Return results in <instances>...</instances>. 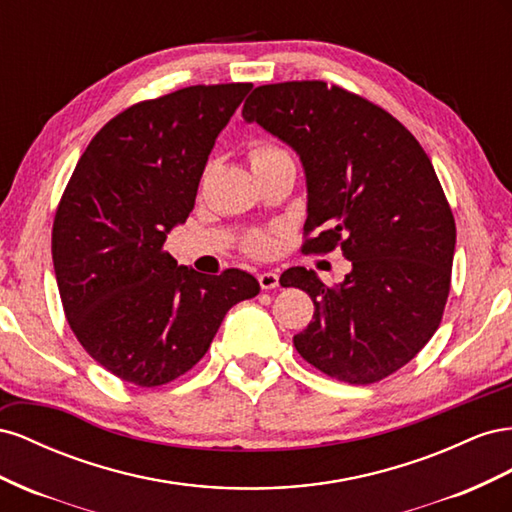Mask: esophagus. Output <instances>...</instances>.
<instances>
[{
  "label": "esophagus",
  "instance_id": "34e87169",
  "mask_svg": "<svg viewBox=\"0 0 512 512\" xmlns=\"http://www.w3.org/2000/svg\"><path fill=\"white\" fill-rule=\"evenodd\" d=\"M259 285H261V289L279 287V274H276V272H261L259 274Z\"/></svg>",
  "mask_w": 512,
  "mask_h": 512
}]
</instances>
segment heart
Masks as SVG:
<instances>
[{
    "label": "heart",
    "mask_w": 512,
    "mask_h": 512,
    "mask_svg": "<svg viewBox=\"0 0 512 512\" xmlns=\"http://www.w3.org/2000/svg\"><path fill=\"white\" fill-rule=\"evenodd\" d=\"M283 148H276L272 143H257L248 152V160H251V165H257L259 160H264L276 152H281ZM274 248V231L270 229H255V231H248L246 236L242 238V251L253 255V257H266L272 253Z\"/></svg>",
    "instance_id": "obj_1"
}]
</instances>
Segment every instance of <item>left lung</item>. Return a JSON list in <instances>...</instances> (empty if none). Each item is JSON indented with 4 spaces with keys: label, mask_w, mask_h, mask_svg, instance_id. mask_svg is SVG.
I'll use <instances>...</instances> for the list:
<instances>
[{
    "label": "left lung",
    "mask_w": 512,
    "mask_h": 512,
    "mask_svg": "<svg viewBox=\"0 0 512 512\" xmlns=\"http://www.w3.org/2000/svg\"><path fill=\"white\" fill-rule=\"evenodd\" d=\"M242 115L300 154L302 253L341 248L352 261L341 285L302 266L281 274L315 304L298 354L356 386L399 371L440 328L455 255V216L427 152L388 111L326 81L259 85Z\"/></svg>",
    "instance_id": "obj_1"
}]
</instances>
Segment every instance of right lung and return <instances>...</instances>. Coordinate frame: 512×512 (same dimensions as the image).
Returning <instances> with one entry per match:
<instances>
[{"mask_svg":"<svg viewBox=\"0 0 512 512\" xmlns=\"http://www.w3.org/2000/svg\"><path fill=\"white\" fill-rule=\"evenodd\" d=\"M251 87L191 85L124 109L94 135L57 203L51 253L64 315L122 382L154 388L191 371L231 306L259 294L253 274L208 276L165 251Z\"/></svg>","mask_w":512,"mask_h":512,"instance_id":"add662e5","label":"right lung"}]
</instances>
